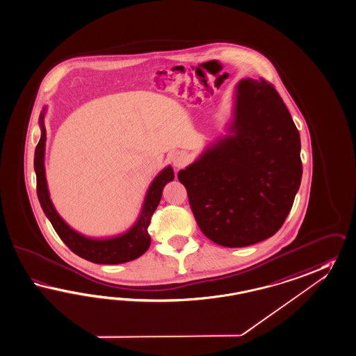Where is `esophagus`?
Returning <instances> with one entry per match:
<instances>
[{"mask_svg":"<svg viewBox=\"0 0 356 356\" xmlns=\"http://www.w3.org/2000/svg\"><path fill=\"white\" fill-rule=\"evenodd\" d=\"M172 161H173V165L175 168H183L184 165L188 163V157H187L184 152H177L172 157Z\"/></svg>","mask_w":356,"mask_h":356,"instance_id":"34e87169","label":"esophagus"}]
</instances>
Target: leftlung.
Here are the masks:
<instances>
[{
  "label": "left lung",
  "instance_id": "left-lung-1",
  "mask_svg": "<svg viewBox=\"0 0 356 356\" xmlns=\"http://www.w3.org/2000/svg\"><path fill=\"white\" fill-rule=\"evenodd\" d=\"M229 133L179 170L178 179L202 234L218 245L241 248L283 226L301 184V139L264 79L237 83Z\"/></svg>",
  "mask_w": 356,
  "mask_h": 356
}]
</instances>
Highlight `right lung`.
<instances>
[{
    "label": "right lung",
    "instance_id": "add662e5",
    "mask_svg": "<svg viewBox=\"0 0 356 356\" xmlns=\"http://www.w3.org/2000/svg\"><path fill=\"white\" fill-rule=\"evenodd\" d=\"M45 108L40 115V128L41 138L35 151V172L37 178V196L44 210L46 217L51 222L56 234L63 240L64 244L72 250L74 254L81 257L86 261L94 264H125L129 261L137 259L138 257L146 253L151 244V237L148 235L147 228L149 226L151 217L154 214L159 202L161 200V195L165 184L174 179V172L172 166H166L161 170L155 179L151 183L147 191L146 199L138 217L137 222L133 227L125 234L111 238H90L83 236L70 227L62 217L56 213L53 202L49 196L47 183H46L45 165V142L46 129L44 125Z\"/></svg>",
    "mask_w": 356,
    "mask_h": 356
}]
</instances>
